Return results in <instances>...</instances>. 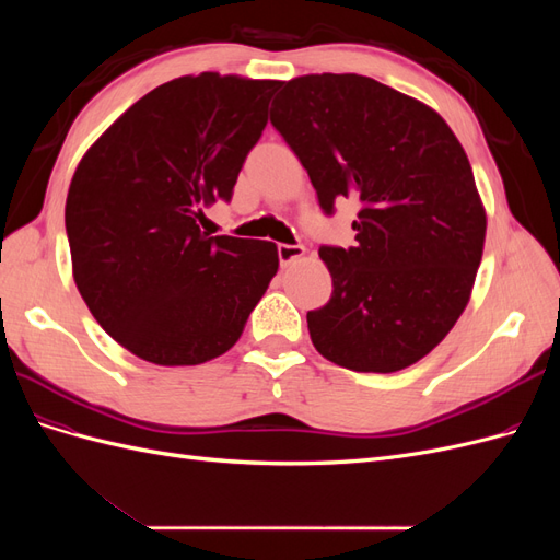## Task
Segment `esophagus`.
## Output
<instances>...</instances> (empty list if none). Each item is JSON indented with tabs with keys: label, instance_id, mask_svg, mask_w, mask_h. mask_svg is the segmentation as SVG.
Instances as JSON below:
<instances>
[{
	"label": "esophagus",
	"instance_id": "obj_1",
	"mask_svg": "<svg viewBox=\"0 0 560 560\" xmlns=\"http://www.w3.org/2000/svg\"><path fill=\"white\" fill-rule=\"evenodd\" d=\"M303 254H306V247L303 245H278V257L282 266H290L296 259H301Z\"/></svg>",
	"mask_w": 560,
	"mask_h": 560
}]
</instances>
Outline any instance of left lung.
<instances>
[{
    "label": "left lung",
    "instance_id": "obj_1",
    "mask_svg": "<svg viewBox=\"0 0 560 560\" xmlns=\"http://www.w3.org/2000/svg\"><path fill=\"white\" fill-rule=\"evenodd\" d=\"M270 124L292 147L319 208H362L354 247H319L331 299L308 311L322 358L393 374L444 341L463 315L486 241V210L463 144L432 107L360 74L282 83Z\"/></svg>",
    "mask_w": 560,
    "mask_h": 560
}]
</instances>
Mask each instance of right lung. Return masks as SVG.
I'll return each mask as SVG.
<instances>
[{
    "label": "right lung",
    "mask_w": 560,
    "mask_h": 560,
    "mask_svg": "<svg viewBox=\"0 0 560 560\" xmlns=\"http://www.w3.org/2000/svg\"><path fill=\"white\" fill-rule=\"evenodd\" d=\"M280 81L202 72L140 97L83 154L65 206L79 294L116 343L194 366L238 341L278 273L268 241L202 233L231 200Z\"/></svg>",
    "instance_id": "add662e5"
}]
</instances>
